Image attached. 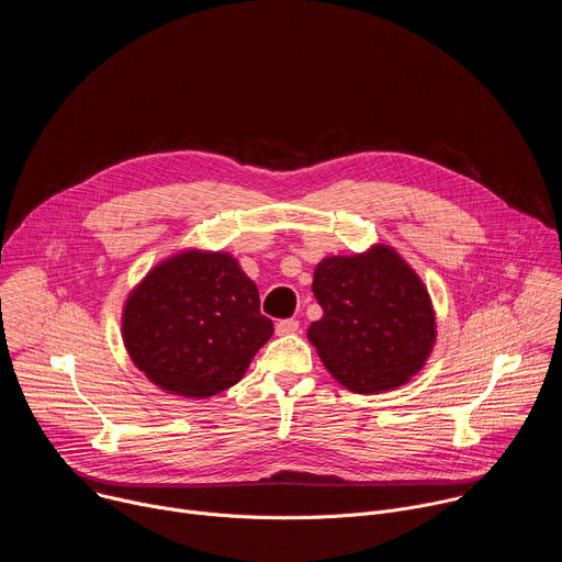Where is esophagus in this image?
<instances>
[{
	"mask_svg": "<svg viewBox=\"0 0 562 562\" xmlns=\"http://www.w3.org/2000/svg\"><path fill=\"white\" fill-rule=\"evenodd\" d=\"M297 327H300L297 319H293V317L291 319H280V323L276 325V334L278 336H291V334L297 331Z\"/></svg>",
	"mask_w": 562,
	"mask_h": 562,
	"instance_id": "esophagus-1",
	"label": "esophagus"
}]
</instances>
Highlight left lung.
<instances>
[{
  "instance_id": "obj_1",
  "label": "left lung",
  "mask_w": 562,
  "mask_h": 562,
  "mask_svg": "<svg viewBox=\"0 0 562 562\" xmlns=\"http://www.w3.org/2000/svg\"><path fill=\"white\" fill-rule=\"evenodd\" d=\"M323 317L306 329L327 371L353 393L407 384L436 345V311L420 276L393 247L329 256L313 271Z\"/></svg>"
}]
</instances>
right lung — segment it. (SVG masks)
Listing matches in <instances>:
<instances>
[{"instance_id":"right-lung-1","label":"right lung","mask_w":562,"mask_h":562,"mask_svg":"<svg viewBox=\"0 0 562 562\" xmlns=\"http://www.w3.org/2000/svg\"><path fill=\"white\" fill-rule=\"evenodd\" d=\"M271 336L256 282L224 251L184 249L157 262L122 308L133 364L182 397H211L243 380Z\"/></svg>"}]
</instances>
